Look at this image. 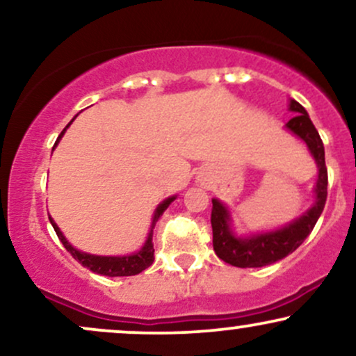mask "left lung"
<instances>
[{
    "label": "left lung",
    "mask_w": 356,
    "mask_h": 356,
    "mask_svg": "<svg viewBox=\"0 0 356 356\" xmlns=\"http://www.w3.org/2000/svg\"><path fill=\"white\" fill-rule=\"evenodd\" d=\"M289 110L295 112L296 115L286 124V129H289L295 136L303 138L314 161H316L318 170H320L316 187H314L316 201L306 214L293 220L288 226L281 227V229L256 234L251 236V238H236L229 226V212L218 199H212V246H214L216 254L224 263L232 264V266L261 268L291 254L308 238L323 209H325L326 195H328V191H326V187H328V170H326L325 164V147H323L320 134L314 129L306 110L296 100L289 102Z\"/></svg>",
    "instance_id": "left-lung-1"
}]
</instances>
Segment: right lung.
Wrapping results in <instances>:
<instances>
[{
	"label": "right lung",
	"instance_id": "obj_1",
	"mask_svg": "<svg viewBox=\"0 0 356 356\" xmlns=\"http://www.w3.org/2000/svg\"><path fill=\"white\" fill-rule=\"evenodd\" d=\"M72 124V122H70ZM68 124V125H70ZM68 125L65 127L63 130H61V134L56 138L55 145H53V149H55L56 144L60 142V138L63 137L65 130L68 129ZM174 195L172 197L165 199L164 202L159 204V207L155 209V214H154V219H152V226H150V232H149V238H147L144 248L140 249L138 252H134V254H129V256H93V254H87V252H81L79 249H75L72 246L70 243H68L67 239H65V236L61 234L60 227L56 226L55 220L50 218V222L53 226V229H55L56 236H58V239L63 243L65 249H67L70 254L75 257L76 261L81 264L83 268L90 269V271L97 273V275H104V276H134V275H138V273H142L144 269H147L150 266V264L154 263V244H152V234H154V227H155V222H157L159 218H161L162 214H164V211L169 207V204L174 201Z\"/></svg>",
	"mask_w": 356,
	"mask_h": 356
}]
</instances>
